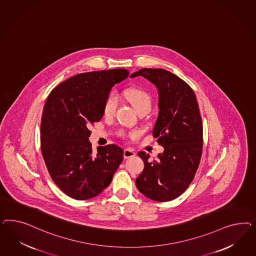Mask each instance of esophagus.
I'll use <instances>...</instances> for the list:
<instances>
[{
	"label": "esophagus",
	"instance_id": "34e87169",
	"mask_svg": "<svg viewBox=\"0 0 256 256\" xmlns=\"http://www.w3.org/2000/svg\"><path fill=\"white\" fill-rule=\"evenodd\" d=\"M135 156V153L132 151V149H124V158H130Z\"/></svg>",
	"mask_w": 256,
	"mask_h": 256
}]
</instances>
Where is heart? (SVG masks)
Returning a JSON list of instances; mask_svg holds the SVG:
<instances>
[{
  "instance_id": "obj_1",
  "label": "heart",
  "mask_w": 256,
  "mask_h": 256,
  "mask_svg": "<svg viewBox=\"0 0 256 256\" xmlns=\"http://www.w3.org/2000/svg\"><path fill=\"white\" fill-rule=\"evenodd\" d=\"M126 98L130 102L133 108L138 112L142 110H149L151 107V98L148 92L139 88H132L126 91ZM118 94L116 92L110 94L104 104V114L107 116L114 114L118 106ZM135 134V133H133Z\"/></svg>"
}]
</instances>
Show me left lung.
Segmentation results:
<instances>
[{"label":"left lung","mask_w":256,"mask_h":256,"mask_svg":"<svg viewBox=\"0 0 256 256\" xmlns=\"http://www.w3.org/2000/svg\"><path fill=\"white\" fill-rule=\"evenodd\" d=\"M142 76L156 86L158 114L153 136L164 148L156 160L140 151L144 169L136 179L140 192L156 202L183 194L198 169L202 150V124L194 90L183 80L162 68H142L130 77Z\"/></svg>","instance_id":"left-lung-1"}]
</instances>
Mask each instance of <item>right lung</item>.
<instances>
[{
	"mask_svg": "<svg viewBox=\"0 0 256 256\" xmlns=\"http://www.w3.org/2000/svg\"><path fill=\"white\" fill-rule=\"evenodd\" d=\"M128 76L126 70L78 74L55 87L41 119V151L50 176L62 192L76 200L100 194L123 160L116 144L93 152L90 124L100 122L112 88Z\"/></svg>",
	"mask_w": 256,
	"mask_h": 256,
	"instance_id": "obj_1",
	"label": "right lung"
}]
</instances>
